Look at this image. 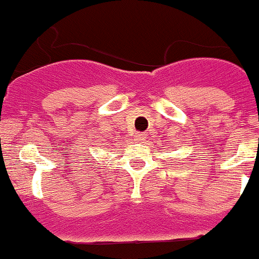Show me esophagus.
<instances>
[{"label":"esophagus","instance_id":"esophagus-1","mask_svg":"<svg viewBox=\"0 0 259 259\" xmlns=\"http://www.w3.org/2000/svg\"><path fill=\"white\" fill-rule=\"evenodd\" d=\"M146 138H147V135H146V133H143V132H141V133L138 132L137 135H136V140H137L138 142H143Z\"/></svg>","mask_w":259,"mask_h":259}]
</instances>
